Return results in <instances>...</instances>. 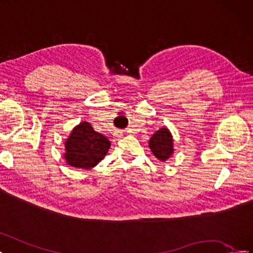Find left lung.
I'll use <instances>...</instances> for the list:
<instances>
[{
	"label": "left lung",
	"mask_w": 253,
	"mask_h": 253,
	"mask_svg": "<svg viewBox=\"0 0 253 253\" xmlns=\"http://www.w3.org/2000/svg\"><path fill=\"white\" fill-rule=\"evenodd\" d=\"M149 148L156 159L162 162L168 160L173 153V139L169 129L162 127L156 131L149 140Z\"/></svg>",
	"instance_id": "8db88e82"
}]
</instances>
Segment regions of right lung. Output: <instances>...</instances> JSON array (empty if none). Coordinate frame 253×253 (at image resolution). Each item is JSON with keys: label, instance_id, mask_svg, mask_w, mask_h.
Here are the masks:
<instances>
[{"label": "right lung", "instance_id": "add662e5", "mask_svg": "<svg viewBox=\"0 0 253 253\" xmlns=\"http://www.w3.org/2000/svg\"><path fill=\"white\" fill-rule=\"evenodd\" d=\"M111 141L104 135L95 132L89 122H81L72 129L65 142V160L76 168L90 169L104 159Z\"/></svg>", "mask_w": 253, "mask_h": 253}]
</instances>
